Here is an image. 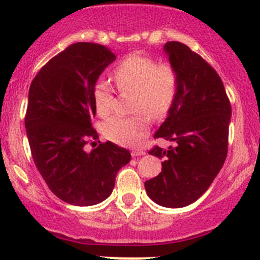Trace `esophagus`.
I'll return each instance as SVG.
<instances>
[{
	"label": "esophagus",
	"instance_id": "esophagus-1",
	"mask_svg": "<svg viewBox=\"0 0 260 260\" xmlns=\"http://www.w3.org/2000/svg\"><path fill=\"white\" fill-rule=\"evenodd\" d=\"M133 157H138V156H142V155H146V152H144L143 150H134L132 152Z\"/></svg>",
	"mask_w": 260,
	"mask_h": 260
}]
</instances>
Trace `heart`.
<instances>
[{"instance_id": "heart-1", "label": "heart", "mask_w": 260, "mask_h": 260, "mask_svg": "<svg viewBox=\"0 0 260 260\" xmlns=\"http://www.w3.org/2000/svg\"><path fill=\"white\" fill-rule=\"evenodd\" d=\"M113 78L119 91L135 92V112L160 118L169 112L178 92V75L169 63H157L148 56H130L117 65ZM93 105L99 117H108L114 108L110 83L99 79L92 89ZM141 113L133 117L114 116L103 126L108 139L121 146H137L148 133V118Z\"/></svg>"}]
</instances>
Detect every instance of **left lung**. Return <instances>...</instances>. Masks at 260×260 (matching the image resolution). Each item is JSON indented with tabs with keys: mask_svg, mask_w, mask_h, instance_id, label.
<instances>
[{
	"mask_svg": "<svg viewBox=\"0 0 260 260\" xmlns=\"http://www.w3.org/2000/svg\"><path fill=\"white\" fill-rule=\"evenodd\" d=\"M164 52L178 75V92L153 138L174 146L150 151L164 161L144 187L155 203L181 208L201 198L224 165L232 108L219 74L199 54L178 41L167 43Z\"/></svg>",
	"mask_w": 260,
	"mask_h": 260,
	"instance_id": "8db88e82",
	"label": "left lung"
}]
</instances>
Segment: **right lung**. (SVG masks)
Instances as JSON below:
<instances>
[{
    "mask_svg": "<svg viewBox=\"0 0 260 260\" xmlns=\"http://www.w3.org/2000/svg\"><path fill=\"white\" fill-rule=\"evenodd\" d=\"M114 59L104 45L75 43L49 59L29 86L24 125L32 157L50 191L73 206L105 201L132 158L112 142L86 150L88 139H99L93 86Z\"/></svg>",
    "mask_w": 260,
    "mask_h": 260,
    "instance_id": "right-lung-1",
    "label": "right lung"
}]
</instances>
